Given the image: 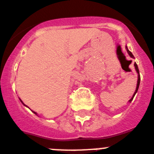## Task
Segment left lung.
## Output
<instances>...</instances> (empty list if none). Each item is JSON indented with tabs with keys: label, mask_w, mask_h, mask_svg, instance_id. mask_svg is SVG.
Listing matches in <instances>:
<instances>
[{
	"label": "left lung",
	"mask_w": 154,
	"mask_h": 154,
	"mask_svg": "<svg viewBox=\"0 0 154 154\" xmlns=\"http://www.w3.org/2000/svg\"><path fill=\"white\" fill-rule=\"evenodd\" d=\"M125 48H126V50H127V52H128V54H129V56H130V57H132V58H134V56H133V54H132V52H131V51H128V47H127V46H126V47H125ZM134 66H135V68H136V72H137V73H138L137 86H136V91H135V93H134L133 96H132V98H131V99L129 100V102H130V103H131V102H132V100H133L134 97H135V95H136V93H137V91H138V89H139V86H140V71H139V68H138V66H137V64H136V63H135V64H134Z\"/></svg>",
	"instance_id": "8db88e82"
}]
</instances>
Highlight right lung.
Masks as SVG:
<instances>
[{
    "instance_id": "add662e5",
    "label": "right lung",
    "mask_w": 154,
    "mask_h": 154,
    "mask_svg": "<svg viewBox=\"0 0 154 154\" xmlns=\"http://www.w3.org/2000/svg\"><path fill=\"white\" fill-rule=\"evenodd\" d=\"M21 102H22V103H23V102H22V100H21ZM23 104H24V103H23ZM25 105V104H24ZM25 106H26V107H27V106H26V105H25ZM32 112H33L34 113V114H35V115H37V114H36V112H35V111H32Z\"/></svg>"
}]
</instances>
